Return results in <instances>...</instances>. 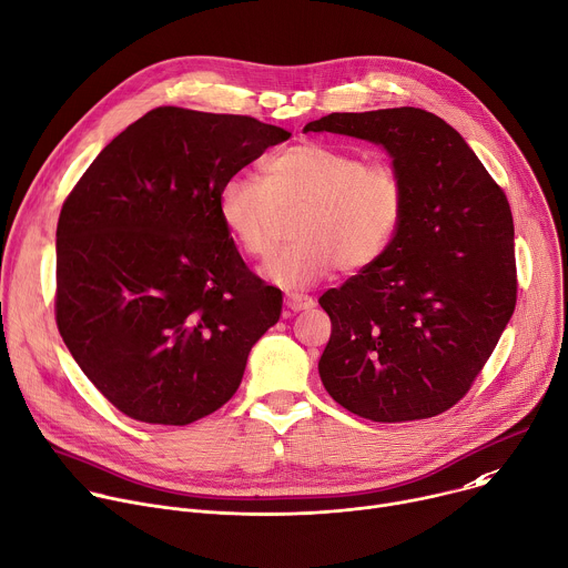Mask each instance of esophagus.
Here are the masks:
<instances>
[{
  "mask_svg": "<svg viewBox=\"0 0 568 568\" xmlns=\"http://www.w3.org/2000/svg\"><path fill=\"white\" fill-rule=\"evenodd\" d=\"M313 305H315V301L307 294H298V292L285 294V307L290 313H301V311H307V307H313Z\"/></svg>",
  "mask_w": 568,
  "mask_h": 568,
  "instance_id": "1",
  "label": "esophagus"
}]
</instances>
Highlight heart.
<instances>
[{
    "mask_svg": "<svg viewBox=\"0 0 568 568\" xmlns=\"http://www.w3.org/2000/svg\"><path fill=\"white\" fill-rule=\"evenodd\" d=\"M405 181L387 163L324 142H296L270 156L261 179L233 176L217 196L226 235L263 261L292 213V242L263 267L281 287L313 285L337 267L357 274L389 251L405 217Z\"/></svg>",
    "mask_w": 568,
    "mask_h": 568,
    "instance_id": "b5f03b06",
    "label": "heart"
}]
</instances>
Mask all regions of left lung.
<instances>
[{"label": "left lung", "mask_w": 568, "mask_h": 568, "mask_svg": "<svg viewBox=\"0 0 568 568\" xmlns=\"http://www.w3.org/2000/svg\"><path fill=\"white\" fill-rule=\"evenodd\" d=\"M303 131L383 144L407 192L389 251L320 298L333 324L322 383L363 419L437 417L471 389L517 305L507 196L464 138L422 109L331 113Z\"/></svg>", "instance_id": "left-lung-1"}]
</instances>
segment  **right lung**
<instances>
[{
	"label": "right lung",
	"instance_id": "right-lung-1",
	"mask_svg": "<svg viewBox=\"0 0 568 568\" xmlns=\"http://www.w3.org/2000/svg\"><path fill=\"white\" fill-rule=\"evenodd\" d=\"M287 138L248 115L161 106L106 144L68 194L57 326L122 415L187 426L237 392L283 296L244 265L217 196Z\"/></svg>",
	"mask_w": 568,
	"mask_h": 568
}]
</instances>
